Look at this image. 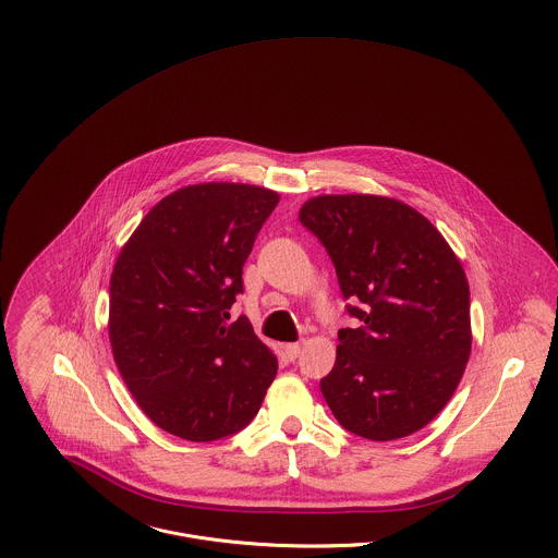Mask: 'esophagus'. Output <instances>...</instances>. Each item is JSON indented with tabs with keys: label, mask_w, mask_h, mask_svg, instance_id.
Segmentation results:
<instances>
[{
	"label": "esophagus",
	"mask_w": 558,
	"mask_h": 558,
	"mask_svg": "<svg viewBox=\"0 0 558 558\" xmlns=\"http://www.w3.org/2000/svg\"><path fill=\"white\" fill-rule=\"evenodd\" d=\"M299 354H301V341H296V343H288V345H286V356H288L290 361H294Z\"/></svg>",
	"instance_id": "1"
}]
</instances>
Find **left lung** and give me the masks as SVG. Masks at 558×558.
Here are the masks:
<instances>
[{"label": "left lung", "mask_w": 558, "mask_h": 558, "mask_svg": "<svg viewBox=\"0 0 558 558\" xmlns=\"http://www.w3.org/2000/svg\"><path fill=\"white\" fill-rule=\"evenodd\" d=\"M301 223L326 248L354 328L339 330L319 391L367 440L425 427L471 356V292L460 259L414 208L378 195H322Z\"/></svg>", "instance_id": "left-lung-1"}]
</instances>
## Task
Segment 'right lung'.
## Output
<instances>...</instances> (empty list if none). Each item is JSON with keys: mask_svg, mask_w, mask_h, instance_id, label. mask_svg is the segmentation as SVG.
Returning <instances> with one entry per match:
<instances>
[{"mask_svg": "<svg viewBox=\"0 0 558 558\" xmlns=\"http://www.w3.org/2000/svg\"><path fill=\"white\" fill-rule=\"evenodd\" d=\"M279 195L253 184L184 186L144 217L109 283V341L140 408L160 429L210 442L257 414L275 354L246 316L230 322L242 266Z\"/></svg>", "mask_w": 558, "mask_h": 558, "instance_id": "1", "label": "right lung"}]
</instances>
